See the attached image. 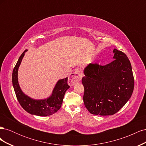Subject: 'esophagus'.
Returning a JSON list of instances; mask_svg holds the SVG:
<instances>
[{"mask_svg": "<svg viewBox=\"0 0 146 146\" xmlns=\"http://www.w3.org/2000/svg\"><path fill=\"white\" fill-rule=\"evenodd\" d=\"M83 76V73L80 70H77L69 78L68 82L70 86H74L77 82L81 81Z\"/></svg>", "mask_w": 146, "mask_h": 146, "instance_id": "esophagus-1", "label": "esophagus"}]
</instances>
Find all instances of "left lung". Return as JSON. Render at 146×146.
Instances as JSON below:
<instances>
[{
	"label": "left lung",
	"mask_w": 146,
	"mask_h": 146,
	"mask_svg": "<svg viewBox=\"0 0 146 146\" xmlns=\"http://www.w3.org/2000/svg\"><path fill=\"white\" fill-rule=\"evenodd\" d=\"M114 60L105 66L89 64L84 69V104L92 114L110 116L125 105L133 93L131 63L122 52L114 48Z\"/></svg>",
	"instance_id": "1"
}]
</instances>
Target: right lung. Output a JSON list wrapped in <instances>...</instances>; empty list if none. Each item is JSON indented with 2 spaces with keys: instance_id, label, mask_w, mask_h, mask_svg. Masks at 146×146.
I'll list each match as a JSON object with an SVG mask.
<instances>
[{
  "instance_id": "right-lung-1",
  "label": "right lung",
  "mask_w": 146,
  "mask_h": 146,
  "mask_svg": "<svg viewBox=\"0 0 146 146\" xmlns=\"http://www.w3.org/2000/svg\"><path fill=\"white\" fill-rule=\"evenodd\" d=\"M26 49L19 58L13 70L12 83L17 100L26 111L32 115L47 116L58 111L61 107L65 92L69 88L68 77L60 79L56 82L49 97L42 99H35L25 94L21 90L18 82V69Z\"/></svg>"
}]
</instances>
